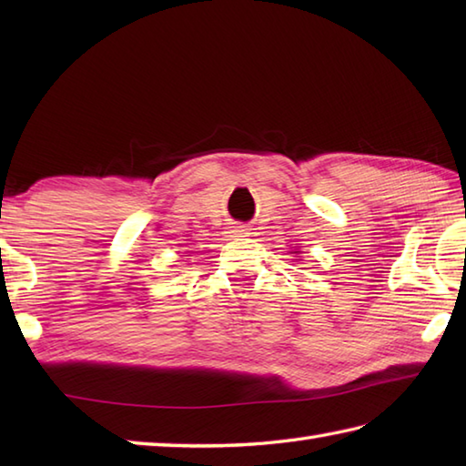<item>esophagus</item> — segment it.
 <instances>
[{"instance_id":"obj_1","label":"esophagus","mask_w":466,"mask_h":466,"mask_svg":"<svg viewBox=\"0 0 466 466\" xmlns=\"http://www.w3.org/2000/svg\"><path fill=\"white\" fill-rule=\"evenodd\" d=\"M230 234H234V236H240V234H248V228H246V226H232V230H230Z\"/></svg>"}]
</instances>
